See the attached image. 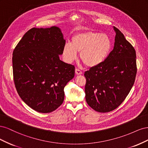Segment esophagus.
Listing matches in <instances>:
<instances>
[{"label":"esophagus","mask_w":148,"mask_h":148,"mask_svg":"<svg viewBox=\"0 0 148 148\" xmlns=\"http://www.w3.org/2000/svg\"><path fill=\"white\" fill-rule=\"evenodd\" d=\"M75 73L77 74V75H82V71L80 70L79 69H75Z\"/></svg>","instance_id":"34e87169"}]
</instances>
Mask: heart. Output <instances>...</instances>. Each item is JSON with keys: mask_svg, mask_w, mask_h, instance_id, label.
I'll return each mask as SVG.
<instances>
[{"mask_svg": "<svg viewBox=\"0 0 148 148\" xmlns=\"http://www.w3.org/2000/svg\"><path fill=\"white\" fill-rule=\"evenodd\" d=\"M112 48L110 38L106 34L86 31L74 34L71 42L65 43L62 49L64 60L71 64L76 60L77 52L83 63L93 67L101 64L108 56Z\"/></svg>", "mask_w": 148, "mask_h": 148, "instance_id": "obj_1", "label": "heart"}]
</instances>
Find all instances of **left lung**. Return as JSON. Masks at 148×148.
<instances>
[{
	"instance_id": "8db88e82",
	"label": "left lung",
	"mask_w": 148,
	"mask_h": 148,
	"mask_svg": "<svg viewBox=\"0 0 148 148\" xmlns=\"http://www.w3.org/2000/svg\"><path fill=\"white\" fill-rule=\"evenodd\" d=\"M116 33L113 50L105 60L85 71V98L92 109L105 113L122 104L130 91L136 75V52L124 35Z\"/></svg>"
}]
</instances>
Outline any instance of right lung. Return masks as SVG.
I'll return each instance as SVG.
<instances>
[{
  "label": "right lung",
  "instance_id": "1",
  "mask_svg": "<svg viewBox=\"0 0 148 148\" xmlns=\"http://www.w3.org/2000/svg\"><path fill=\"white\" fill-rule=\"evenodd\" d=\"M65 40L57 26L33 28L13 52V79L21 99L41 113L56 110L64 100V88L75 66L60 60Z\"/></svg>",
  "mask_w": 148,
  "mask_h": 148
}]
</instances>
